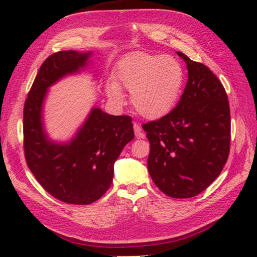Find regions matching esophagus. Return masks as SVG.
I'll list each match as a JSON object with an SVG mask.
<instances>
[{"instance_id": "34e87169", "label": "esophagus", "mask_w": 257, "mask_h": 257, "mask_svg": "<svg viewBox=\"0 0 257 257\" xmlns=\"http://www.w3.org/2000/svg\"><path fill=\"white\" fill-rule=\"evenodd\" d=\"M134 130H135V134L137 136L138 138H145V135L143 133V128H141V125L137 122L134 123Z\"/></svg>"}]
</instances>
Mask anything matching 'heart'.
Masks as SVG:
<instances>
[{
    "label": "heart",
    "instance_id": "obj_1",
    "mask_svg": "<svg viewBox=\"0 0 257 257\" xmlns=\"http://www.w3.org/2000/svg\"><path fill=\"white\" fill-rule=\"evenodd\" d=\"M116 83L107 85L114 102L123 100L121 88L132 92V103L141 116L157 119L176 106L184 84V69L177 58L163 54L134 52L121 58L114 72Z\"/></svg>",
    "mask_w": 257,
    "mask_h": 257
}]
</instances>
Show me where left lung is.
I'll use <instances>...</instances> for the list:
<instances>
[{"instance_id": "obj_1", "label": "left lung", "mask_w": 257, "mask_h": 257, "mask_svg": "<svg viewBox=\"0 0 257 257\" xmlns=\"http://www.w3.org/2000/svg\"><path fill=\"white\" fill-rule=\"evenodd\" d=\"M178 55L189 74L180 101L143 128L150 143L152 181L168 196L187 199L209 187L226 163L231 113L224 87L210 68L181 52Z\"/></svg>"}]
</instances>
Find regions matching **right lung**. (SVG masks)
I'll use <instances>...</instances> for the list:
<instances>
[{"label": "right lung", "instance_id": "add662e5", "mask_svg": "<svg viewBox=\"0 0 257 257\" xmlns=\"http://www.w3.org/2000/svg\"><path fill=\"white\" fill-rule=\"evenodd\" d=\"M90 54L62 51L48 56L38 70L23 111L27 167L48 193L69 204H90L107 192L114 161L135 137L132 117L112 116L92 108L69 143L56 144L47 138L42 121L47 88L84 68Z\"/></svg>", "mask_w": 257, "mask_h": 257}]
</instances>
